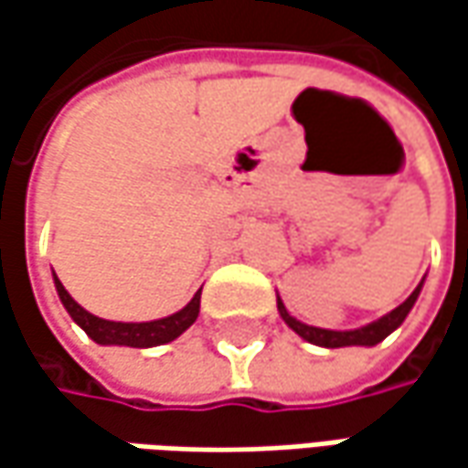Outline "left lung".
I'll list each match as a JSON object with an SVG mask.
<instances>
[{
	"label": "left lung",
	"instance_id": "8db88e82",
	"mask_svg": "<svg viewBox=\"0 0 468 468\" xmlns=\"http://www.w3.org/2000/svg\"><path fill=\"white\" fill-rule=\"evenodd\" d=\"M422 283L424 279L420 281V286H417V289L406 297V302H401L396 310H390V313L383 314V317L372 320V323L362 325V328H354V331H328V328L307 325V323L297 320L294 314H289V310H286V304L281 302L279 294H276V304H279L281 320H283L292 331L297 333V335H302L304 341L314 344V346H325V349H341V346H375V344H380L383 338H388L390 333L404 323L406 314L411 313V307H414V302L420 299Z\"/></svg>",
	"mask_w": 468,
	"mask_h": 468
}]
</instances>
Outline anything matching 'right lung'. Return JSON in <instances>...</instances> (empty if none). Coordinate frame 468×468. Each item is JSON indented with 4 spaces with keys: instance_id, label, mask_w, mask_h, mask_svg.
Wrapping results in <instances>:
<instances>
[{
    "instance_id": "obj_1",
    "label": "right lung",
    "mask_w": 468,
    "mask_h": 468,
    "mask_svg": "<svg viewBox=\"0 0 468 468\" xmlns=\"http://www.w3.org/2000/svg\"><path fill=\"white\" fill-rule=\"evenodd\" d=\"M54 286H57V294L62 299L69 317L101 346H133V349L161 346V344L179 338L200 314V292H197L179 313L169 314V317H158V320H148V323H117V320H103L99 314L82 310L80 304L69 297V292L64 289L62 281L57 279V273H54Z\"/></svg>"
}]
</instances>
